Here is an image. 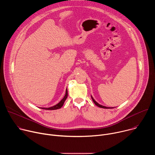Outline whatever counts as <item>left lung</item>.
<instances>
[{
    "label": "left lung",
    "instance_id": "8db88e82",
    "mask_svg": "<svg viewBox=\"0 0 155 155\" xmlns=\"http://www.w3.org/2000/svg\"><path fill=\"white\" fill-rule=\"evenodd\" d=\"M91 98H92V99H93V101L94 102V103L97 105V106H98L99 107H100V108H113L114 107H105V106H103V105H100L99 104H98L94 99V98L91 96Z\"/></svg>",
    "mask_w": 155,
    "mask_h": 155
}]
</instances>
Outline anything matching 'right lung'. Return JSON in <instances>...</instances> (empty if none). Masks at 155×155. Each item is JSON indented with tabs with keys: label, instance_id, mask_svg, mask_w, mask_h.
<instances>
[{
	"label": "right lung",
	"instance_id": "1",
	"mask_svg": "<svg viewBox=\"0 0 155 155\" xmlns=\"http://www.w3.org/2000/svg\"><path fill=\"white\" fill-rule=\"evenodd\" d=\"M68 90L66 89V91H65V94L64 96V97H63V99L58 103L56 105L53 106V107H48V108H43V107H40V108L41 109H45V110H57V109H59V108H61L62 105H64V103L65 102V101L66 100V99H67L68 97Z\"/></svg>",
	"mask_w": 155,
	"mask_h": 155
}]
</instances>
